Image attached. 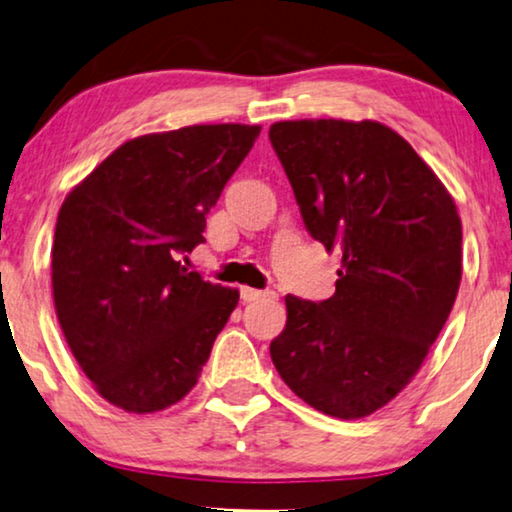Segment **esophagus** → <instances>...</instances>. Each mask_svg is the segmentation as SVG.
Instances as JSON below:
<instances>
[{
  "label": "esophagus",
  "mask_w": 512,
  "mask_h": 512,
  "mask_svg": "<svg viewBox=\"0 0 512 512\" xmlns=\"http://www.w3.org/2000/svg\"><path fill=\"white\" fill-rule=\"evenodd\" d=\"M240 293L244 303H256V300H277L275 291H258V289H249V286H244Z\"/></svg>",
  "instance_id": "1"
}]
</instances>
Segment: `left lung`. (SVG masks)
Returning <instances> with one entry per match:
<instances>
[{
    "label": "left lung",
    "instance_id": "left-lung-1",
    "mask_svg": "<svg viewBox=\"0 0 512 512\" xmlns=\"http://www.w3.org/2000/svg\"><path fill=\"white\" fill-rule=\"evenodd\" d=\"M268 135L307 233L342 251L331 298L286 296L272 363L314 410L373 415L408 387L450 317L461 282L457 205L382 123L282 121Z\"/></svg>",
    "mask_w": 512,
    "mask_h": 512
}]
</instances>
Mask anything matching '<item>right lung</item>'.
I'll list each match as a JSON object with an SVG mask.
<instances>
[{
	"label": "right lung",
	"instance_id": "obj_1",
	"mask_svg": "<svg viewBox=\"0 0 512 512\" xmlns=\"http://www.w3.org/2000/svg\"><path fill=\"white\" fill-rule=\"evenodd\" d=\"M258 125H191L130 139L62 202L51 249L55 312L97 394L158 412L198 382L240 291L188 272L209 209Z\"/></svg>",
	"mask_w": 512,
	"mask_h": 512
}]
</instances>
